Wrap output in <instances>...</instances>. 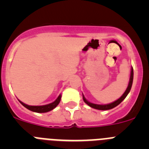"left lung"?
<instances>
[{
  "instance_id": "obj_1",
  "label": "left lung",
  "mask_w": 149,
  "mask_h": 149,
  "mask_svg": "<svg viewBox=\"0 0 149 149\" xmlns=\"http://www.w3.org/2000/svg\"><path fill=\"white\" fill-rule=\"evenodd\" d=\"M133 79H134V70H133V68H131V77H130V81H129V84L128 86H127V89L125 90V92L124 93V94L121 96L120 98H119L118 100H116V101L113 102L111 104H104V105H100V104H93L88 101L86 98H84V95H83V98H84V102L86 104L89 105V107H93V108L97 109V110H110V109L113 108L115 107L118 106L119 104L123 101L125 98H126V96L127 95V94L129 93L130 90L131 89V86H132V84H133Z\"/></svg>"
}]
</instances>
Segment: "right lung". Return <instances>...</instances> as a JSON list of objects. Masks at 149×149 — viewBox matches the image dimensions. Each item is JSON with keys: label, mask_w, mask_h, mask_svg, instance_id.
Returning a JSON list of instances; mask_svg holds the SVG:
<instances>
[{"label": "right lung", "mask_w": 149, "mask_h": 149, "mask_svg": "<svg viewBox=\"0 0 149 149\" xmlns=\"http://www.w3.org/2000/svg\"><path fill=\"white\" fill-rule=\"evenodd\" d=\"M60 99H61V95L58 96V98H56V101H54L52 103L49 104H46V105H43V106H30V105H27L25 104L24 103L22 102L21 101L20 103L23 105L24 107H26L28 110H31L33 112H36V113H46V112L51 111L53 109H54L57 105L59 104L60 103Z\"/></svg>", "instance_id": "add662e5"}]
</instances>
